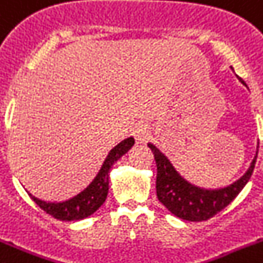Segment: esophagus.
<instances>
[{"label": "esophagus", "mask_w": 263, "mask_h": 263, "mask_svg": "<svg viewBox=\"0 0 263 263\" xmlns=\"http://www.w3.org/2000/svg\"><path fill=\"white\" fill-rule=\"evenodd\" d=\"M134 136H135V139H136V143H139V144H143V143H145L149 138L148 127L144 124L136 125L135 131H134Z\"/></svg>", "instance_id": "obj_1"}]
</instances>
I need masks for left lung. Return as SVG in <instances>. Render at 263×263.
I'll return each instance as SVG.
<instances>
[{
  "instance_id": "left-lung-1",
  "label": "left lung",
  "mask_w": 263,
  "mask_h": 263,
  "mask_svg": "<svg viewBox=\"0 0 263 263\" xmlns=\"http://www.w3.org/2000/svg\"><path fill=\"white\" fill-rule=\"evenodd\" d=\"M233 69V68H231ZM240 83L246 85L243 81ZM259 145V143H258ZM251 160L248 171L239 179L229 186L206 189L193 184L180 175L170 162V159L163 154L155 144L148 143L156 162L158 175H156V195L158 199L165 206V209L175 217L190 222H202L213 218L215 214L223 210L227 204L242 191L246 183L250 179L258 154Z\"/></svg>"
}]
</instances>
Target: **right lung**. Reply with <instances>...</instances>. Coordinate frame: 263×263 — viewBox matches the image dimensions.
Masks as SVG:
<instances>
[{
  "label": "right lung",
  "mask_w": 263,
  "mask_h": 263,
  "mask_svg": "<svg viewBox=\"0 0 263 263\" xmlns=\"http://www.w3.org/2000/svg\"><path fill=\"white\" fill-rule=\"evenodd\" d=\"M134 144H135V139L129 136L115 145L114 148L108 152L104 163L101 164L98 175L95 176L93 180L81 193L72 196L70 199L63 200V202H46V200L39 199L29 193L30 198L40 209H43L45 213L56 219L70 222V220H81L84 218H88L95 211H98L99 207L107 199L108 189H109V173H111L112 165L124 154H127L128 149H131Z\"/></svg>",
  "instance_id": "right-lung-1"
}]
</instances>
